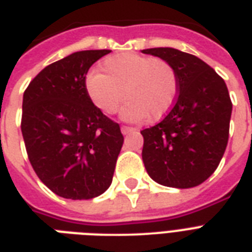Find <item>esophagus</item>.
<instances>
[{
	"label": "esophagus",
	"mask_w": 252,
	"mask_h": 252,
	"mask_svg": "<svg viewBox=\"0 0 252 252\" xmlns=\"http://www.w3.org/2000/svg\"><path fill=\"white\" fill-rule=\"evenodd\" d=\"M134 128H130V126H122V133L123 134H129L132 132H134Z\"/></svg>",
	"instance_id": "1"
}]
</instances>
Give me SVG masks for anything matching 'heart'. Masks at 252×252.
Instances as JSON below:
<instances>
[{
    "instance_id": "1",
    "label": "heart",
    "mask_w": 252,
    "mask_h": 252,
    "mask_svg": "<svg viewBox=\"0 0 252 252\" xmlns=\"http://www.w3.org/2000/svg\"><path fill=\"white\" fill-rule=\"evenodd\" d=\"M101 72H90L86 91L96 108L105 115L122 111L123 120L130 123L160 122L172 111L178 96V76L174 67L160 58L134 53L107 57Z\"/></svg>"
}]
</instances>
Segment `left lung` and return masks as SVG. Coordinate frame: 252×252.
Here are the masks:
<instances>
[{"label":"left lung","mask_w":252,"mask_h":252,"mask_svg":"<svg viewBox=\"0 0 252 252\" xmlns=\"http://www.w3.org/2000/svg\"><path fill=\"white\" fill-rule=\"evenodd\" d=\"M164 59L178 76V96L162 122L141 130L149 177L189 189L214 173L227 147L233 104L224 80L195 55L172 47L143 50Z\"/></svg>","instance_id":"left-lung-1"}]
</instances>
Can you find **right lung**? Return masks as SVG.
Here are the masks:
<instances>
[{
  "label": "right lung",
  "mask_w": 252,
  "mask_h": 252,
  "mask_svg": "<svg viewBox=\"0 0 252 252\" xmlns=\"http://www.w3.org/2000/svg\"><path fill=\"white\" fill-rule=\"evenodd\" d=\"M111 50H84L51 63L24 94L21 129L29 160L51 191L91 199L112 182L124 137L86 91V75Z\"/></svg>",
  "instance_id": "1"
}]
</instances>
